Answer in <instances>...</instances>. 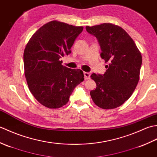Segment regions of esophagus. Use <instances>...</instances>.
I'll return each instance as SVG.
<instances>
[{
    "label": "esophagus",
    "instance_id": "1",
    "mask_svg": "<svg viewBox=\"0 0 157 157\" xmlns=\"http://www.w3.org/2000/svg\"><path fill=\"white\" fill-rule=\"evenodd\" d=\"M84 75L85 79H88L90 78V73L84 72Z\"/></svg>",
    "mask_w": 157,
    "mask_h": 157
}]
</instances>
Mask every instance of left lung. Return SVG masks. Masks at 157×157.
I'll list each match as a JSON object with an SVG mask.
<instances>
[{
	"instance_id": "8db88e82",
	"label": "left lung",
	"mask_w": 157,
	"mask_h": 157,
	"mask_svg": "<svg viewBox=\"0 0 157 157\" xmlns=\"http://www.w3.org/2000/svg\"><path fill=\"white\" fill-rule=\"evenodd\" d=\"M86 29L97 38L101 58L108 63L104 75L90 76L96 84L90 91L92 101L103 109L118 107L129 98L138 84L141 53L129 35L118 25L108 23Z\"/></svg>"
}]
</instances>
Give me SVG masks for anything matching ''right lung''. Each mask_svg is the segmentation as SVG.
<instances>
[{"instance_id": "obj_1", "label": "right lung", "mask_w": 157, "mask_h": 157, "mask_svg": "<svg viewBox=\"0 0 157 157\" xmlns=\"http://www.w3.org/2000/svg\"><path fill=\"white\" fill-rule=\"evenodd\" d=\"M84 27L52 21L39 28L29 39L23 52L25 76L28 88L41 105L62 107L84 81V73L61 65L60 58L71 52L75 40Z\"/></svg>"}]
</instances>
